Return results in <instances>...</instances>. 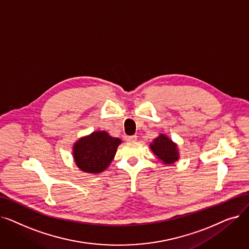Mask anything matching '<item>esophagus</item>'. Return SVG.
Wrapping results in <instances>:
<instances>
[{"mask_svg":"<svg viewBox=\"0 0 249 249\" xmlns=\"http://www.w3.org/2000/svg\"><path fill=\"white\" fill-rule=\"evenodd\" d=\"M137 139V136L136 135H131V136H126V140L127 142H135V140Z\"/></svg>","mask_w":249,"mask_h":249,"instance_id":"esophagus-1","label":"esophagus"}]
</instances>
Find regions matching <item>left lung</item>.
<instances>
[{"label":"left lung","instance_id":"8db88e82","mask_svg":"<svg viewBox=\"0 0 249 249\" xmlns=\"http://www.w3.org/2000/svg\"><path fill=\"white\" fill-rule=\"evenodd\" d=\"M154 155L165 165L174 164L179 159L177 144L172 142L167 135L160 134L149 145Z\"/></svg>","mask_w":249,"mask_h":249}]
</instances>
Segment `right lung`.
<instances>
[{
    "label": "right lung",
    "mask_w": 249,
    "mask_h": 249,
    "mask_svg": "<svg viewBox=\"0 0 249 249\" xmlns=\"http://www.w3.org/2000/svg\"><path fill=\"white\" fill-rule=\"evenodd\" d=\"M121 139L106 131H94L81 137L73 145V158L77 167L90 174L105 171L113 160Z\"/></svg>",
    "instance_id": "right-lung-1"
}]
</instances>
